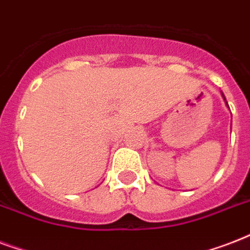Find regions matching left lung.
Listing matches in <instances>:
<instances>
[{
  "label": "left lung",
  "instance_id": "8db88e82",
  "mask_svg": "<svg viewBox=\"0 0 250 250\" xmlns=\"http://www.w3.org/2000/svg\"><path fill=\"white\" fill-rule=\"evenodd\" d=\"M222 96H223V98H225V94L222 93ZM225 101H226V98H225ZM226 104H227V101H226ZM227 106H229V105H227Z\"/></svg>",
  "mask_w": 250,
  "mask_h": 250
}]
</instances>
